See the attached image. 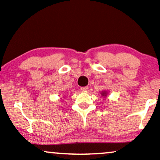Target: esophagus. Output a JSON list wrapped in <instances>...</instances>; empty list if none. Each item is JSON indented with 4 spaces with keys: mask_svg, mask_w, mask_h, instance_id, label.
Here are the masks:
<instances>
[{
    "mask_svg": "<svg viewBox=\"0 0 160 160\" xmlns=\"http://www.w3.org/2000/svg\"><path fill=\"white\" fill-rule=\"evenodd\" d=\"M88 86H85V87H82L80 88V90H82V91H84V92H85V91H87L88 90Z\"/></svg>",
    "mask_w": 160,
    "mask_h": 160,
    "instance_id": "esophagus-1",
    "label": "esophagus"
}]
</instances>
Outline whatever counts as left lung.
Returning <instances> with one entry per match:
<instances>
[{
    "label": "left lung",
    "mask_w": 160,
    "mask_h": 160,
    "mask_svg": "<svg viewBox=\"0 0 160 160\" xmlns=\"http://www.w3.org/2000/svg\"><path fill=\"white\" fill-rule=\"evenodd\" d=\"M105 94H106V92H103V95H105Z\"/></svg>",
    "instance_id": "obj_1"
}]
</instances>
